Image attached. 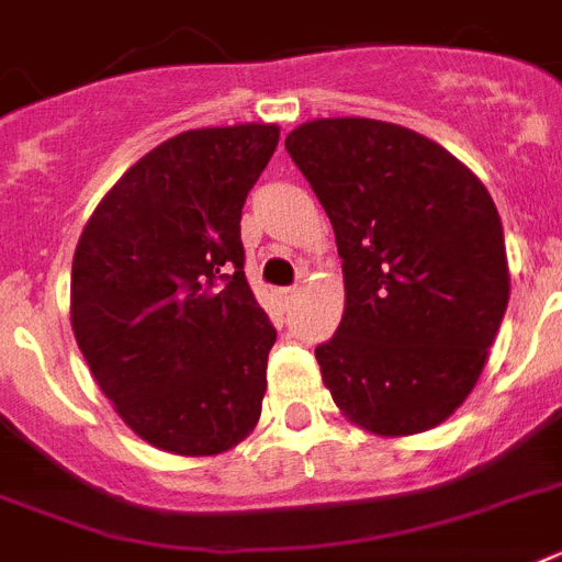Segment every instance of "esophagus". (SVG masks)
Here are the masks:
<instances>
[{"label":"esophagus","mask_w":562,"mask_h":562,"mask_svg":"<svg viewBox=\"0 0 562 562\" xmlns=\"http://www.w3.org/2000/svg\"><path fill=\"white\" fill-rule=\"evenodd\" d=\"M296 294H300V291H296V289H280V291H277V296H280L282 303H291V300H294Z\"/></svg>","instance_id":"esophagus-1"}]
</instances>
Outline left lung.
<instances>
[{"label":"left lung","instance_id":"obj_1","mask_svg":"<svg viewBox=\"0 0 562 562\" xmlns=\"http://www.w3.org/2000/svg\"><path fill=\"white\" fill-rule=\"evenodd\" d=\"M285 149L344 259V317L314 349L323 384L360 430L439 427L476 386L508 308L494 199L456 155L398 123L317 117Z\"/></svg>","mask_w":562,"mask_h":562}]
</instances>
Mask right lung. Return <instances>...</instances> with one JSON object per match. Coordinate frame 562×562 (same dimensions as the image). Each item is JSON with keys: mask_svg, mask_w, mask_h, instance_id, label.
I'll return each mask as SVG.
<instances>
[{"mask_svg": "<svg viewBox=\"0 0 562 562\" xmlns=\"http://www.w3.org/2000/svg\"><path fill=\"white\" fill-rule=\"evenodd\" d=\"M277 123L187 130L132 164L86 222L71 331L138 439L225 453L254 432L277 331L245 280L241 204Z\"/></svg>", "mask_w": 562, "mask_h": 562, "instance_id": "add662e5", "label": "right lung"}]
</instances>
